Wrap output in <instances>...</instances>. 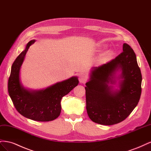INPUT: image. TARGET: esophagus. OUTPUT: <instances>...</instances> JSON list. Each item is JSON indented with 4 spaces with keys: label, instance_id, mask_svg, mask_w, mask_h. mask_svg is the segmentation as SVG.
<instances>
[{
    "label": "esophagus",
    "instance_id": "obj_1",
    "mask_svg": "<svg viewBox=\"0 0 151 151\" xmlns=\"http://www.w3.org/2000/svg\"><path fill=\"white\" fill-rule=\"evenodd\" d=\"M79 81L81 83H85L87 81V77L84 75H80L79 77Z\"/></svg>",
    "mask_w": 151,
    "mask_h": 151
}]
</instances>
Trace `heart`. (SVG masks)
<instances>
[{
    "mask_svg": "<svg viewBox=\"0 0 151 151\" xmlns=\"http://www.w3.org/2000/svg\"><path fill=\"white\" fill-rule=\"evenodd\" d=\"M112 55H113V52L111 51H109V52H106V53L104 54V57L103 58V60H108V59L112 56Z\"/></svg>",
    "mask_w": 151,
    "mask_h": 151,
    "instance_id": "b5f03b06",
    "label": "heart"
}]
</instances>
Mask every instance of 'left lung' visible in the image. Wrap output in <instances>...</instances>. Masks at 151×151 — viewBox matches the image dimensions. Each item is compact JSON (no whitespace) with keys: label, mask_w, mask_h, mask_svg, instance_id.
I'll return each mask as SVG.
<instances>
[{"label":"left lung","mask_w":151,"mask_h":151,"mask_svg":"<svg viewBox=\"0 0 151 151\" xmlns=\"http://www.w3.org/2000/svg\"><path fill=\"white\" fill-rule=\"evenodd\" d=\"M141 84L142 74L135 53L130 45L123 43V52L119 55L91 70L85 87L86 109L90 119L104 125L124 120L139 101Z\"/></svg>","instance_id":"1"}]
</instances>
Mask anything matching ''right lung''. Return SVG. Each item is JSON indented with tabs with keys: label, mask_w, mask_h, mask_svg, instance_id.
Instances as JSON below:
<instances>
[{
	"label": "right lung",
	"mask_w": 151,
	"mask_h": 151,
	"mask_svg": "<svg viewBox=\"0 0 151 151\" xmlns=\"http://www.w3.org/2000/svg\"><path fill=\"white\" fill-rule=\"evenodd\" d=\"M31 40L14 62L8 81V92L17 111L23 116L38 122L52 121L60 115L61 99L79 84L78 77L73 76L47 88L32 90L26 88L20 79V70Z\"/></svg>",
	"instance_id": "obj_1"
}]
</instances>
